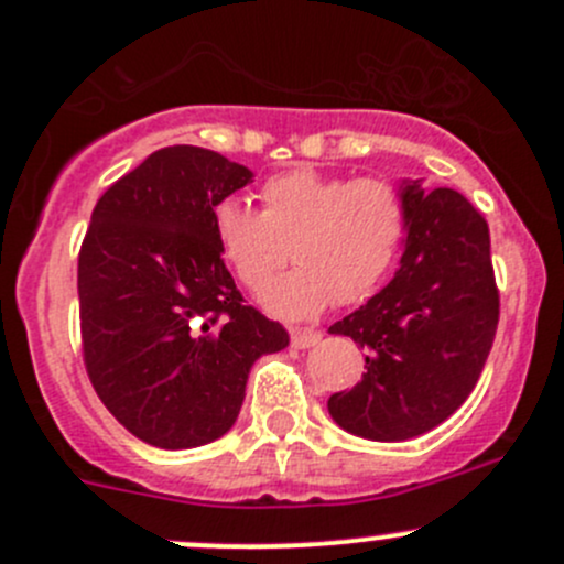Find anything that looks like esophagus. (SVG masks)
Listing matches in <instances>:
<instances>
[{
	"label": "esophagus",
	"instance_id": "1",
	"mask_svg": "<svg viewBox=\"0 0 564 564\" xmlns=\"http://www.w3.org/2000/svg\"><path fill=\"white\" fill-rule=\"evenodd\" d=\"M322 340V333L318 329H292V346L294 349H308Z\"/></svg>",
	"mask_w": 564,
	"mask_h": 564
}]
</instances>
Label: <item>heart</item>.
<instances>
[{"instance_id": "heart-1", "label": "heart", "mask_w": 564, "mask_h": 564, "mask_svg": "<svg viewBox=\"0 0 564 564\" xmlns=\"http://www.w3.org/2000/svg\"><path fill=\"white\" fill-rule=\"evenodd\" d=\"M261 209L240 198L213 207L220 256L250 292H261L286 264L261 303L283 318H311L329 303L351 305L377 292L409 237V204L388 180L329 176L300 166L261 182Z\"/></svg>"}]
</instances>
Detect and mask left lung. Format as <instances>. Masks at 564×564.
Listing matches in <instances>:
<instances>
[{"label": "left lung", "instance_id": "1", "mask_svg": "<svg viewBox=\"0 0 564 564\" xmlns=\"http://www.w3.org/2000/svg\"><path fill=\"white\" fill-rule=\"evenodd\" d=\"M409 237L395 278L329 327L368 351L327 409L349 434L403 442L445 423L480 379L499 324L488 224L458 191L403 185Z\"/></svg>", "mask_w": 564, "mask_h": 564}]
</instances>
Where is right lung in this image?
Wrapping results in <instances>:
<instances>
[{"mask_svg":"<svg viewBox=\"0 0 564 564\" xmlns=\"http://www.w3.org/2000/svg\"><path fill=\"white\" fill-rule=\"evenodd\" d=\"M250 176L213 150L163 147L93 209L78 250L84 366L147 445L185 451L224 436L250 366L289 346L283 324L246 305L213 235V207Z\"/></svg>","mask_w":564,"mask_h":564,"instance_id":"add662e5","label":"right lung"}]
</instances>
